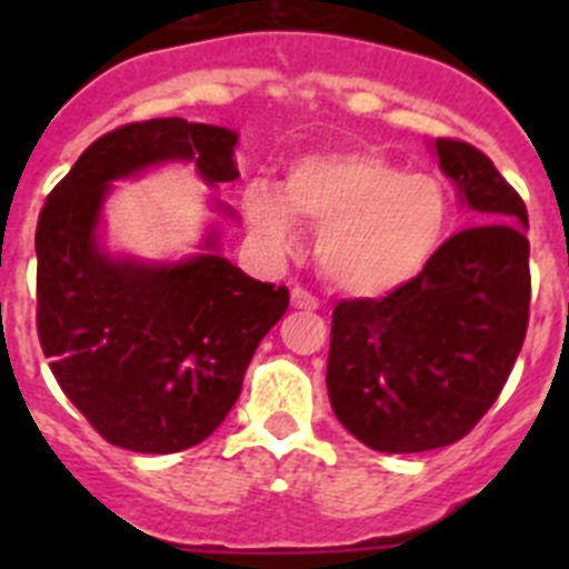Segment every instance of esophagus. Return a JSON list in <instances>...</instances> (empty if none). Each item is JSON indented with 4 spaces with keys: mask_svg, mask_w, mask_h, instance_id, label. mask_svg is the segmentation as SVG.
Wrapping results in <instances>:
<instances>
[{
    "mask_svg": "<svg viewBox=\"0 0 569 569\" xmlns=\"http://www.w3.org/2000/svg\"><path fill=\"white\" fill-rule=\"evenodd\" d=\"M290 305L296 310H319V299L313 293H308L305 288H293L290 290Z\"/></svg>",
    "mask_w": 569,
    "mask_h": 569,
    "instance_id": "obj_1",
    "label": "esophagus"
}]
</instances>
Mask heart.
Segmentation results:
<instances>
[{
    "mask_svg": "<svg viewBox=\"0 0 569 569\" xmlns=\"http://www.w3.org/2000/svg\"><path fill=\"white\" fill-rule=\"evenodd\" d=\"M244 216L276 248L296 241V219L319 228L316 261L330 288L379 299L419 279L441 248L450 202L439 179L407 173L376 150H321L293 159L281 193L244 190Z\"/></svg>",
    "mask_w": 569,
    "mask_h": 569,
    "instance_id": "1",
    "label": "heart"
}]
</instances>
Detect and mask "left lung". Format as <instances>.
<instances>
[{
  "mask_svg": "<svg viewBox=\"0 0 569 569\" xmlns=\"http://www.w3.org/2000/svg\"><path fill=\"white\" fill-rule=\"evenodd\" d=\"M430 150L472 228L385 299L336 305L328 393L347 433L379 453L465 439L499 399L525 345L530 241L521 196L472 144Z\"/></svg>",
  "mask_w": 569,
  "mask_h": 569,
  "instance_id": "obj_1",
  "label": "left lung"
}]
</instances>
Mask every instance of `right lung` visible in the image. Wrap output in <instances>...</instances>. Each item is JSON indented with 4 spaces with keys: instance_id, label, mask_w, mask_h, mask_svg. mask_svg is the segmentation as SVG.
Returning a JSON list of instances; mask_svg holds the SVG:
<instances>
[{
    "instance_id": "right-lung-1",
    "label": "right lung",
    "mask_w": 569,
    "mask_h": 569,
    "mask_svg": "<svg viewBox=\"0 0 569 569\" xmlns=\"http://www.w3.org/2000/svg\"><path fill=\"white\" fill-rule=\"evenodd\" d=\"M236 130L176 116L124 124L79 156L39 213L37 325L50 370L79 413L133 453H179L222 425L290 296L236 268L213 219L182 259L116 253L104 204L116 182L164 164H193L210 190L236 182ZM210 213L236 219L216 196Z\"/></svg>"
}]
</instances>
